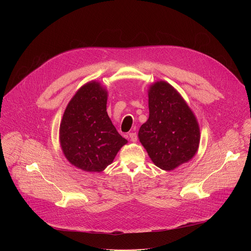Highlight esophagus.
Returning <instances> with one entry per match:
<instances>
[{
  "instance_id": "obj_1",
  "label": "esophagus",
  "mask_w": 251,
  "mask_h": 251,
  "mask_svg": "<svg viewBox=\"0 0 251 251\" xmlns=\"http://www.w3.org/2000/svg\"><path fill=\"white\" fill-rule=\"evenodd\" d=\"M129 138H130V141L131 142H136L138 140V137H137V134L135 132L133 133H130L129 134Z\"/></svg>"
}]
</instances>
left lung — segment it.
<instances>
[{
  "instance_id": "1",
  "label": "left lung",
  "mask_w": 251,
  "mask_h": 251,
  "mask_svg": "<svg viewBox=\"0 0 251 251\" xmlns=\"http://www.w3.org/2000/svg\"><path fill=\"white\" fill-rule=\"evenodd\" d=\"M148 96L149 119L140 127L139 140L157 167L171 171L196 155L199 123L181 94L168 82L152 84Z\"/></svg>"
}]
</instances>
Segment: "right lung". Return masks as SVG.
<instances>
[{
  "mask_svg": "<svg viewBox=\"0 0 251 251\" xmlns=\"http://www.w3.org/2000/svg\"><path fill=\"white\" fill-rule=\"evenodd\" d=\"M107 95L99 82L84 84L67 104L60 122L65 158L85 172H102L127 143L107 114Z\"/></svg>",
  "mask_w": 251,
  "mask_h": 251,
  "instance_id": "right-lung-1",
  "label": "right lung"
}]
</instances>
